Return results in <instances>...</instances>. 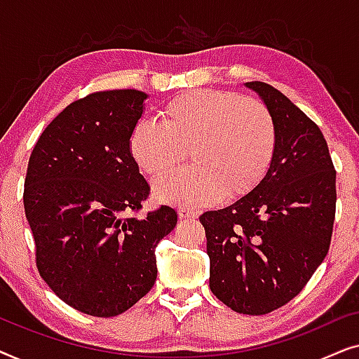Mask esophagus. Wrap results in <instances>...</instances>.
<instances>
[{
	"mask_svg": "<svg viewBox=\"0 0 359 359\" xmlns=\"http://www.w3.org/2000/svg\"><path fill=\"white\" fill-rule=\"evenodd\" d=\"M178 214H180V219H196L198 217V212H196V210H191L188 208H180Z\"/></svg>",
	"mask_w": 359,
	"mask_h": 359,
	"instance_id": "34e87169",
	"label": "esophagus"
}]
</instances>
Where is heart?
Returning <instances> with one entry per match:
<instances>
[{"label": "heart", "instance_id": "heart-1", "mask_svg": "<svg viewBox=\"0 0 359 359\" xmlns=\"http://www.w3.org/2000/svg\"><path fill=\"white\" fill-rule=\"evenodd\" d=\"M276 145V122L263 102L210 90L175 96L160 122L142 121L129 137L132 160L149 178L182 163L190 150L194 165L155 181L156 198L186 205L250 193L271 166Z\"/></svg>", "mask_w": 359, "mask_h": 359}]
</instances>
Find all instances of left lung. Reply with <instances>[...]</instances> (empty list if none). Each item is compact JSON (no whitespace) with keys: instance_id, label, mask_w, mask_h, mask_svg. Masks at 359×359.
<instances>
[{"instance_id":"obj_1","label":"left lung","mask_w":359,"mask_h":359,"mask_svg":"<svg viewBox=\"0 0 359 359\" xmlns=\"http://www.w3.org/2000/svg\"><path fill=\"white\" fill-rule=\"evenodd\" d=\"M245 86L258 93L276 122L274 158L257 188L199 220L210 291L235 312L264 316L296 297L327 257L337 171L316 122L268 83Z\"/></svg>"}]
</instances>
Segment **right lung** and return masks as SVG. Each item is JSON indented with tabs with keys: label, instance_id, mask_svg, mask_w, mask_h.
Wrapping results in <instances>:
<instances>
[{
	"label": "right lung",
	"instance_id": "obj_1",
	"mask_svg": "<svg viewBox=\"0 0 359 359\" xmlns=\"http://www.w3.org/2000/svg\"><path fill=\"white\" fill-rule=\"evenodd\" d=\"M145 93H91L67 106L34 147L24 210L36 264L68 306L114 317L154 287L155 248L178 222L168 205L137 217L150 186L129 154Z\"/></svg>",
	"mask_w": 359,
	"mask_h": 359
}]
</instances>
